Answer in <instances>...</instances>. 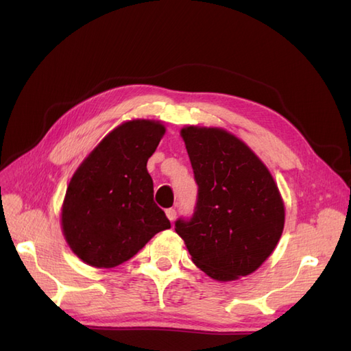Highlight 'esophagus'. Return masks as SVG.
<instances>
[{
  "instance_id": "1",
  "label": "esophagus",
  "mask_w": 351,
  "mask_h": 351,
  "mask_svg": "<svg viewBox=\"0 0 351 351\" xmlns=\"http://www.w3.org/2000/svg\"><path fill=\"white\" fill-rule=\"evenodd\" d=\"M165 214H167V218H168L169 221H174V219H176V217H177V212H176V209H174V208H169V209H167V210H165Z\"/></svg>"
}]
</instances>
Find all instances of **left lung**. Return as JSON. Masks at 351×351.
I'll return each mask as SVG.
<instances>
[{
    "label": "left lung",
    "mask_w": 351,
    "mask_h": 351,
    "mask_svg": "<svg viewBox=\"0 0 351 351\" xmlns=\"http://www.w3.org/2000/svg\"><path fill=\"white\" fill-rule=\"evenodd\" d=\"M199 186L195 214L176 221L193 263L208 277L234 281L256 271L281 239L285 209L259 156L219 127L180 132Z\"/></svg>",
    "instance_id": "1"
}]
</instances>
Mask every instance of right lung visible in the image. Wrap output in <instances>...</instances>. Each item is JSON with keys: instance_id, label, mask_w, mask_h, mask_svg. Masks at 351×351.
Here are the masks:
<instances>
[{"instance_id": "right-lung-1", "label": "right lung", "mask_w": 351, "mask_h": 351, "mask_svg": "<svg viewBox=\"0 0 351 351\" xmlns=\"http://www.w3.org/2000/svg\"><path fill=\"white\" fill-rule=\"evenodd\" d=\"M164 134L161 121H125L74 171L61 206V228L71 252L86 265L114 268L171 227L154 202L146 169Z\"/></svg>"}]
</instances>
